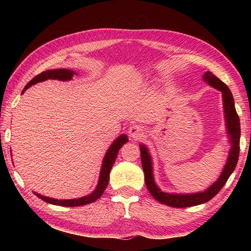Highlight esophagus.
Instances as JSON below:
<instances>
[{
  "mask_svg": "<svg viewBox=\"0 0 251 251\" xmlns=\"http://www.w3.org/2000/svg\"><path fill=\"white\" fill-rule=\"evenodd\" d=\"M145 134V131H143V128L141 126H138V125H132L130 128H129V137L134 138V139H140V138Z\"/></svg>",
  "mask_w": 251,
  "mask_h": 251,
  "instance_id": "34e87169",
  "label": "esophagus"
}]
</instances>
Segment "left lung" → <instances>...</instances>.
<instances>
[{
	"instance_id": "obj_1",
	"label": "left lung",
	"mask_w": 251,
	"mask_h": 251,
	"mask_svg": "<svg viewBox=\"0 0 251 251\" xmlns=\"http://www.w3.org/2000/svg\"><path fill=\"white\" fill-rule=\"evenodd\" d=\"M204 81L207 82L210 86L215 87L216 89L220 90L223 97V104H225V113L227 126V134L230 135V140L232 143L230 155L227 157V162L225 169L216 182L212 184L210 188L206 191L201 192V193L194 194H170L165 193L157 188V185L154 182L153 173H152V163L150 154L148 152V149L140 145V154H141V164L143 172H145V181L147 188L150 192L151 195L157 201L162 202L164 205L177 208H184L196 206L200 204H204L208 201H210L212 197H215L223 185L226 183V181L230 177L231 174L234 172L236 167V164L239 156V138H241V124H239V117L236 113L235 106H234V99L231 90L228 89L226 85L220 81L215 74L210 71H207L204 74Z\"/></svg>"
}]
</instances>
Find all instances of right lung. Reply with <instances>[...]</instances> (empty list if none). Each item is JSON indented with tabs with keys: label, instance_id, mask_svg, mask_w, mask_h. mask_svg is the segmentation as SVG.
Here are the masks:
<instances>
[{
	"label": "right lung",
	"instance_id": "1",
	"mask_svg": "<svg viewBox=\"0 0 251 251\" xmlns=\"http://www.w3.org/2000/svg\"><path fill=\"white\" fill-rule=\"evenodd\" d=\"M74 72L71 70H67V69H57V70H46L44 72H42L39 75H36L33 77L31 81L25 85V87L24 88L23 93L25 92V89H28L30 86H32L33 84H36L39 82H43L46 81V79H59V81H70L72 78ZM128 141L127 139V136L122 135L120 136L117 139L112 143V146L106 152L103 163H102V167H101V173H100V177H99V182L97 188L93 192L92 194H89L87 196L81 197V199H76V200H55V199H50V197H45L43 195H40L34 192V194L39 197V199L43 200L46 202H50V204L52 205H59L63 207H76V206H84L87 205L89 202H93L95 201H97L99 197L102 195L104 190L106 189V185H108L109 182V177H110V170L113 166V164L116 159L117 153H119L120 149L125 145V143Z\"/></svg>",
	"mask_w": 251,
	"mask_h": 251
}]
</instances>
